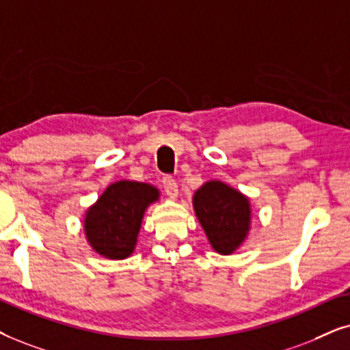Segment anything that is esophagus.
Wrapping results in <instances>:
<instances>
[{"label":"esophagus","instance_id":"obj_1","mask_svg":"<svg viewBox=\"0 0 350 350\" xmlns=\"http://www.w3.org/2000/svg\"><path fill=\"white\" fill-rule=\"evenodd\" d=\"M163 189H165V192L170 198H178V183H176V179H172L171 176H165V178H163Z\"/></svg>","mask_w":350,"mask_h":350}]
</instances>
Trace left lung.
Returning <instances> with one entry per match:
<instances>
[{
    "label": "left lung",
    "mask_w": 350,
    "mask_h": 350,
    "mask_svg": "<svg viewBox=\"0 0 350 350\" xmlns=\"http://www.w3.org/2000/svg\"><path fill=\"white\" fill-rule=\"evenodd\" d=\"M193 209L209 243L219 254H232L248 235L250 200L221 180L204 183L195 192Z\"/></svg>",
    "instance_id": "obj_1"
}]
</instances>
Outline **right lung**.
<instances>
[{"instance_id":"add662e5","label":"right lung","mask_w":350,"mask_h":350,"mask_svg":"<svg viewBox=\"0 0 350 350\" xmlns=\"http://www.w3.org/2000/svg\"><path fill=\"white\" fill-rule=\"evenodd\" d=\"M160 198L150 184L118 180L110 184L86 211L85 232L91 248L107 259L133 254L148 204Z\"/></svg>"}]
</instances>
